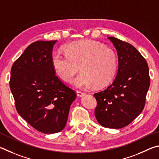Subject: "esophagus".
Segmentation results:
<instances>
[{
	"label": "esophagus",
	"mask_w": 159,
	"mask_h": 159,
	"mask_svg": "<svg viewBox=\"0 0 159 159\" xmlns=\"http://www.w3.org/2000/svg\"><path fill=\"white\" fill-rule=\"evenodd\" d=\"M77 95L79 97H82L83 96L85 95V93L82 92V91H77Z\"/></svg>",
	"instance_id": "esophagus-1"
}]
</instances>
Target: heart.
<instances>
[{"label":"heart","mask_w":159,"mask_h":159,"mask_svg":"<svg viewBox=\"0 0 159 159\" xmlns=\"http://www.w3.org/2000/svg\"><path fill=\"white\" fill-rule=\"evenodd\" d=\"M65 49L66 53L57 51L52 57L56 74L63 81L72 82L80 68L82 72L75 81V85L80 89H87L93 84L96 88L103 87L115 77L117 55L105 44L82 40L66 44Z\"/></svg>","instance_id":"heart-1"}]
</instances>
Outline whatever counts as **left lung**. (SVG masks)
<instances>
[{
	"instance_id": "1",
	"label": "left lung",
	"mask_w": 159,
	"mask_h": 159,
	"mask_svg": "<svg viewBox=\"0 0 159 159\" xmlns=\"http://www.w3.org/2000/svg\"><path fill=\"white\" fill-rule=\"evenodd\" d=\"M108 39L117 52L118 72L109 87L93 94L95 116L102 126L118 129L130 124L143 110L150 77L145 58L134 47L116 38Z\"/></svg>"
}]
</instances>
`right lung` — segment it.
<instances>
[{"label": "right lung", "mask_w": 159, "mask_h": 159, "mask_svg": "<svg viewBox=\"0 0 159 159\" xmlns=\"http://www.w3.org/2000/svg\"><path fill=\"white\" fill-rule=\"evenodd\" d=\"M56 43L40 40L30 44L13 63L10 74V87L19 115L46 134L64 129L77 96L53 68L52 49Z\"/></svg>", "instance_id": "obj_1"}]
</instances>
